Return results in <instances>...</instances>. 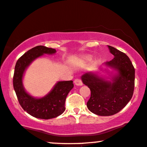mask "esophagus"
Instances as JSON below:
<instances>
[{
  "label": "esophagus",
  "mask_w": 147,
  "mask_h": 147,
  "mask_svg": "<svg viewBox=\"0 0 147 147\" xmlns=\"http://www.w3.org/2000/svg\"><path fill=\"white\" fill-rule=\"evenodd\" d=\"M74 83H75L76 85H78V86L83 85V82H82L81 79H76L75 81H74Z\"/></svg>",
  "instance_id": "34e87169"
}]
</instances>
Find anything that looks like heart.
Returning a JSON list of instances; mask_svg holds the SVG:
<instances>
[{
  "label": "heart",
  "mask_w": 147,
  "mask_h": 147,
  "mask_svg": "<svg viewBox=\"0 0 147 147\" xmlns=\"http://www.w3.org/2000/svg\"><path fill=\"white\" fill-rule=\"evenodd\" d=\"M87 60H90V59H91V57H90V56H87Z\"/></svg>",
  "instance_id": "heart-1"
}]
</instances>
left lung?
<instances>
[{
  "label": "left lung",
  "instance_id": "left-lung-1",
  "mask_svg": "<svg viewBox=\"0 0 147 147\" xmlns=\"http://www.w3.org/2000/svg\"><path fill=\"white\" fill-rule=\"evenodd\" d=\"M108 48L114 58L105 64L118 72L112 81H106L92 72L82 76L83 83L91 90L87 108L101 116L118 113L130 101L134 89L135 69L130 58L112 46Z\"/></svg>",
  "mask_w": 147,
  "mask_h": 147
}]
</instances>
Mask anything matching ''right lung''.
<instances>
[{"mask_svg":"<svg viewBox=\"0 0 147 147\" xmlns=\"http://www.w3.org/2000/svg\"><path fill=\"white\" fill-rule=\"evenodd\" d=\"M56 52L55 49L44 46H36L21 56L15 65L13 87L19 103L25 111L35 118L48 120L61 115L65 111L67 95L74 87L72 81H59L48 95L40 99L34 98L25 92L22 79L26 68L44 54H52Z\"/></svg>","mask_w":147,"mask_h":147,"instance_id":"add662e5","label":"right lung"}]
</instances>
